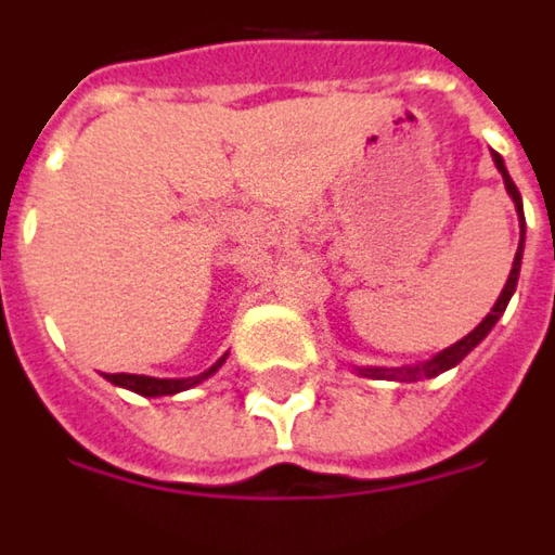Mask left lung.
I'll use <instances>...</instances> for the list:
<instances>
[{"mask_svg":"<svg viewBox=\"0 0 555 555\" xmlns=\"http://www.w3.org/2000/svg\"><path fill=\"white\" fill-rule=\"evenodd\" d=\"M493 162L495 168H499V173H502V180H505V189L507 195L514 197V204H517V210H520V249H517V255H514V267H511V276H507L505 288H502V294H499V300H495V306L490 309V315L480 321L475 331L468 333V336H463L460 343H453L451 348H444V351H439L436 358L424 360V363H414V366H397V370H387V366H358V375H366V378H387V382H421V378H436V375H441L444 370H453L460 360L466 358L468 351L475 348V345H480V339L487 336V333L493 331L495 321L502 318V312L507 309V300H511V294L517 291V279H520V261H522V240H526V222H522V201H520V192H517V185H514V180L507 177L505 170V162H502V156L499 153H493Z\"/></svg>","mask_w":555,"mask_h":555,"instance_id":"left-lung-1","label":"left lung"}]
</instances>
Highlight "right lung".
<instances>
[{
    "instance_id": "1",
    "label": "right lung",
    "mask_w": 555,
    "mask_h": 555,
    "mask_svg": "<svg viewBox=\"0 0 555 555\" xmlns=\"http://www.w3.org/2000/svg\"><path fill=\"white\" fill-rule=\"evenodd\" d=\"M224 363V358L210 366L207 372H201L195 378H153V375H129V372H111V375H104L111 385L116 387H126L131 393H141V397H173V393H180V390H189V387L201 385L204 378H210L212 372L219 370Z\"/></svg>"
}]
</instances>
